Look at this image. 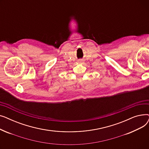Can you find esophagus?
<instances>
[{
  "label": "esophagus",
  "instance_id": "1",
  "mask_svg": "<svg viewBox=\"0 0 149 149\" xmlns=\"http://www.w3.org/2000/svg\"><path fill=\"white\" fill-rule=\"evenodd\" d=\"M79 63H82V62H83V60L80 59V60H79Z\"/></svg>",
  "mask_w": 149,
  "mask_h": 149
}]
</instances>
